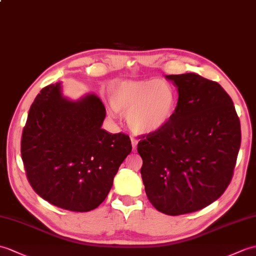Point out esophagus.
<instances>
[{"label": "esophagus", "instance_id": "1", "mask_svg": "<svg viewBox=\"0 0 256 256\" xmlns=\"http://www.w3.org/2000/svg\"><path fill=\"white\" fill-rule=\"evenodd\" d=\"M130 142H132V147H133V150L135 152L136 150V147H138V140L134 138H130Z\"/></svg>", "mask_w": 256, "mask_h": 256}]
</instances>
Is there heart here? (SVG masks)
I'll use <instances>...</instances> for the list:
<instances>
[{
    "instance_id": "obj_1",
    "label": "heart",
    "mask_w": 256,
    "mask_h": 256,
    "mask_svg": "<svg viewBox=\"0 0 256 256\" xmlns=\"http://www.w3.org/2000/svg\"><path fill=\"white\" fill-rule=\"evenodd\" d=\"M110 101L114 110L128 114L130 128L142 134L162 130L176 109L174 88L157 78L118 82Z\"/></svg>"
}]
</instances>
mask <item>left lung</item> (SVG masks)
<instances>
[{
	"label": "left lung",
	"mask_w": 256,
	"mask_h": 256,
	"mask_svg": "<svg viewBox=\"0 0 256 256\" xmlns=\"http://www.w3.org/2000/svg\"><path fill=\"white\" fill-rule=\"evenodd\" d=\"M179 92L167 126L140 136V174L152 206L166 215L200 210L232 179L241 128L232 99L198 74L167 75Z\"/></svg>",
	"instance_id": "8db88e82"
}]
</instances>
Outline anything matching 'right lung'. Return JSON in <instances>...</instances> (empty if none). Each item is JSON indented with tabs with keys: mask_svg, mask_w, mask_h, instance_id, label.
Wrapping results in <instances>:
<instances>
[{
	"mask_svg": "<svg viewBox=\"0 0 256 256\" xmlns=\"http://www.w3.org/2000/svg\"><path fill=\"white\" fill-rule=\"evenodd\" d=\"M104 116L97 96L73 102L58 82L34 98L22 130V159L34 191L50 204L84 212L106 198L132 144L128 135L101 128Z\"/></svg>",
	"mask_w": 256,
	"mask_h": 256,
	"instance_id": "add662e5",
	"label": "right lung"
}]
</instances>
